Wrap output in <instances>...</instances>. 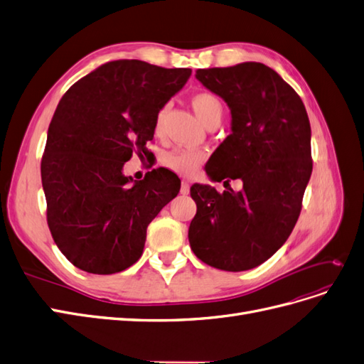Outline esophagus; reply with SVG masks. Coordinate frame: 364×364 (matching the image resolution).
<instances>
[{
	"label": "esophagus",
	"mask_w": 364,
	"mask_h": 364,
	"mask_svg": "<svg viewBox=\"0 0 364 364\" xmlns=\"http://www.w3.org/2000/svg\"><path fill=\"white\" fill-rule=\"evenodd\" d=\"M188 193H190V182L188 181H182L181 194H188Z\"/></svg>",
	"instance_id": "esophagus-1"
}]
</instances>
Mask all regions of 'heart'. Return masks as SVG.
<instances>
[{
    "instance_id": "b5f03b06",
    "label": "heart",
    "mask_w": 364,
    "mask_h": 364,
    "mask_svg": "<svg viewBox=\"0 0 364 364\" xmlns=\"http://www.w3.org/2000/svg\"><path fill=\"white\" fill-rule=\"evenodd\" d=\"M191 105L196 115L200 118L203 124H206L208 121H211L214 118H222L223 115L222 100H220V98L213 92L200 91L194 94L191 97ZM165 114H167V107H162L156 115L155 132L158 135H161L164 130ZM203 161H205V151L190 150V149H176V150L167 151L162 156V164L165 167L183 176L193 174L197 168L200 167V164Z\"/></svg>"
}]
</instances>
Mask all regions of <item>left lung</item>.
I'll return each instance as SVG.
<instances>
[{"instance_id":"left-lung-1","label":"left lung","mask_w":364,"mask_h":364,"mask_svg":"<svg viewBox=\"0 0 364 364\" xmlns=\"http://www.w3.org/2000/svg\"><path fill=\"white\" fill-rule=\"evenodd\" d=\"M196 79L230 109L232 134L206 164L209 179L243 182L217 193L194 183L197 213L188 240L196 257L226 272L259 266L277 252L299 218L313 171L311 127L301 97L259 62L197 70Z\"/></svg>"}]
</instances>
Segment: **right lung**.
Instances as JSON below:
<instances>
[{
    "label": "right lung",
    "instance_id": "obj_1",
    "mask_svg": "<svg viewBox=\"0 0 364 364\" xmlns=\"http://www.w3.org/2000/svg\"><path fill=\"white\" fill-rule=\"evenodd\" d=\"M190 75V68L114 60L62 97L41 176L50 232L75 267L111 274L141 258L149 223L178 196L181 181L161 167L134 181L123 167L134 153L147 155L158 112Z\"/></svg>",
    "mask_w": 364,
    "mask_h": 364
}]
</instances>
